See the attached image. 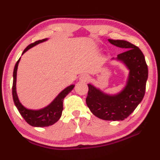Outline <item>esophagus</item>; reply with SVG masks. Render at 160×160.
I'll list each match as a JSON object with an SVG mask.
<instances>
[{"instance_id":"esophagus-1","label":"esophagus","mask_w":160,"mask_h":160,"mask_svg":"<svg viewBox=\"0 0 160 160\" xmlns=\"http://www.w3.org/2000/svg\"><path fill=\"white\" fill-rule=\"evenodd\" d=\"M89 79H90V76L88 74H82L80 77V80L82 82H87Z\"/></svg>"}]
</instances>
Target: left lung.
Instances as JSON below:
<instances>
[{
	"mask_svg": "<svg viewBox=\"0 0 160 160\" xmlns=\"http://www.w3.org/2000/svg\"><path fill=\"white\" fill-rule=\"evenodd\" d=\"M111 44L124 48L116 59L122 61L129 70L126 85L114 95L105 94L91 84H88L86 104L93 114L106 121H123L133 112L145 92L148 68L140 48L124 40L109 39Z\"/></svg>",
	"mask_w": 160,
	"mask_h": 160,
	"instance_id": "obj_1",
	"label": "left lung"
}]
</instances>
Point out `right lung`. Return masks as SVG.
Here are the masks:
<instances>
[{"mask_svg": "<svg viewBox=\"0 0 160 160\" xmlns=\"http://www.w3.org/2000/svg\"><path fill=\"white\" fill-rule=\"evenodd\" d=\"M47 39H44L42 40H39L32 44H29L26 47L25 50L23 51V53H25L27 51L34 46L37 45L39 43L47 41ZM20 58L16 63L14 70H13V82H12V98L14 101L15 107H17L19 112L22 116L23 118L26 121V122L29 125L34 127H47L53 125L56 122L59 120L61 118L62 112L63 109V99L66 97L68 94H69L70 92L74 88L73 85H71L68 87L66 89L61 92L54 99L53 101L49 105L46 107L44 109L39 110H32L28 109L23 106L19 101L18 97L16 92V78H17V70L18 63L20 62Z\"/></svg>", "mask_w": 160, "mask_h": 160, "instance_id": "1", "label": "right lung"}]
</instances>
